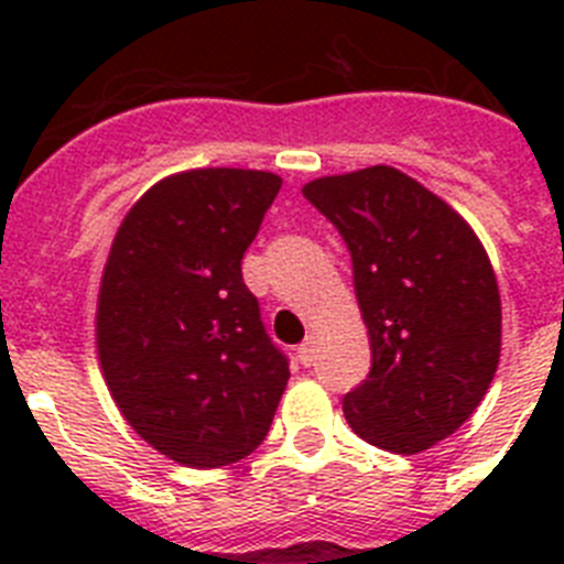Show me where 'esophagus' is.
<instances>
[{"label":"esophagus","instance_id":"34e87169","mask_svg":"<svg viewBox=\"0 0 564 564\" xmlns=\"http://www.w3.org/2000/svg\"><path fill=\"white\" fill-rule=\"evenodd\" d=\"M316 350H318L316 336H307L305 341L299 344V361L305 364V367H311V364L316 361Z\"/></svg>","mask_w":564,"mask_h":564}]
</instances>
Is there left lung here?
<instances>
[{
    "instance_id": "8db88e82",
    "label": "left lung",
    "mask_w": 564,
    "mask_h": 564,
    "mask_svg": "<svg viewBox=\"0 0 564 564\" xmlns=\"http://www.w3.org/2000/svg\"><path fill=\"white\" fill-rule=\"evenodd\" d=\"M302 194L350 248L370 336V376L344 395L350 430L395 455L455 435L495 381L502 341L500 288L475 228L383 163Z\"/></svg>"
}]
</instances>
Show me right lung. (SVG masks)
I'll use <instances>...</instances> for the list:
<instances>
[{
    "label": "right lung",
    "mask_w": 564,
    "mask_h": 564,
    "mask_svg": "<svg viewBox=\"0 0 564 564\" xmlns=\"http://www.w3.org/2000/svg\"><path fill=\"white\" fill-rule=\"evenodd\" d=\"M279 188L273 172L188 169L115 231L96 307L104 381L138 437L181 466L251 455L291 378L239 268Z\"/></svg>",
    "instance_id": "right-lung-1"
}]
</instances>
